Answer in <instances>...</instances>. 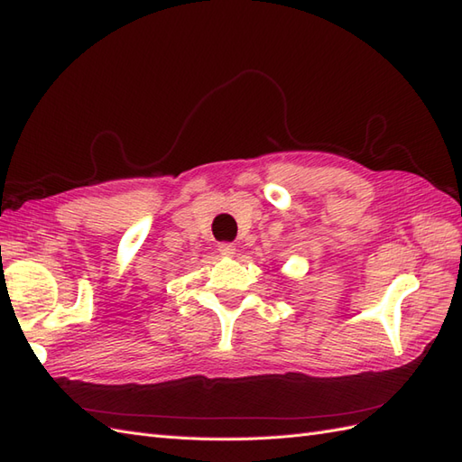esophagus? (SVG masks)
I'll list each match as a JSON object with an SVG mask.
<instances>
[{"label": "esophagus", "instance_id": "34e87169", "mask_svg": "<svg viewBox=\"0 0 462 462\" xmlns=\"http://www.w3.org/2000/svg\"><path fill=\"white\" fill-rule=\"evenodd\" d=\"M218 252H220L222 255L230 257V255L236 254V245L230 244V242H220V244H218Z\"/></svg>", "mask_w": 462, "mask_h": 462}]
</instances>
